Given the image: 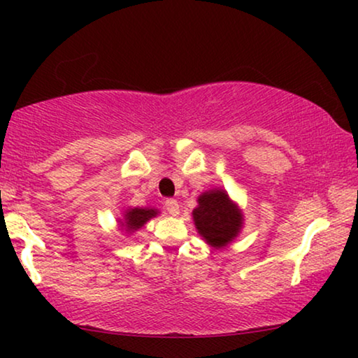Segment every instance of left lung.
I'll return each instance as SVG.
<instances>
[{"label": "left lung", "mask_w": 358, "mask_h": 358, "mask_svg": "<svg viewBox=\"0 0 358 358\" xmlns=\"http://www.w3.org/2000/svg\"><path fill=\"white\" fill-rule=\"evenodd\" d=\"M161 212L155 207H129L124 210L122 218L117 220L120 229L127 234H134L138 231L140 228H143L151 218L158 217Z\"/></svg>", "instance_id": "1"}]
</instances>
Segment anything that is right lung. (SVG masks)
Wrapping results in <instances>:
<instances>
[{
	"label": "right lung",
	"mask_w": 358,
	"mask_h": 358,
	"mask_svg": "<svg viewBox=\"0 0 358 358\" xmlns=\"http://www.w3.org/2000/svg\"><path fill=\"white\" fill-rule=\"evenodd\" d=\"M192 217L200 236L215 249L231 244L244 224L243 210L229 199L223 187H213L200 194Z\"/></svg>",
	"instance_id": "obj_1"
}]
</instances>
